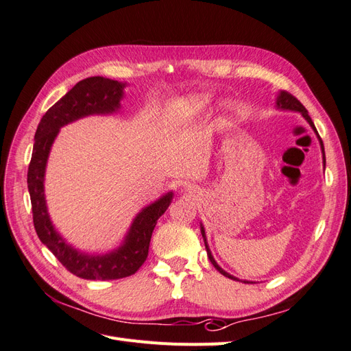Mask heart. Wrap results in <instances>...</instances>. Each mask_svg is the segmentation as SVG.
<instances>
[{
  "label": "heart",
  "mask_w": 351,
  "mask_h": 351,
  "mask_svg": "<svg viewBox=\"0 0 351 351\" xmlns=\"http://www.w3.org/2000/svg\"><path fill=\"white\" fill-rule=\"evenodd\" d=\"M206 102V98L204 97H195L190 98L184 102H178L169 111V120L174 123H182L187 121L189 119H192L193 115H196Z\"/></svg>",
  "instance_id": "1"
}]
</instances>
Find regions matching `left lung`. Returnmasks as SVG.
<instances>
[{
  "instance_id": "8db88e82",
  "label": "left lung",
  "mask_w": 351,
  "mask_h": 351,
  "mask_svg": "<svg viewBox=\"0 0 351 351\" xmlns=\"http://www.w3.org/2000/svg\"><path fill=\"white\" fill-rule=\"evenodd\" d=\"M277 105L280 108H284V110H291V111H299V112H302V115L304 117V119L307 120V123H309L311 125H312V129L316 132V134H317V130H316V127H315V124H313V121H312V119H311V115H309V112H307V110L303 107V104L297 99L295 97H293V95L290 93V92H287V90H282L281 93H280V97H278V99H277ZM317 137H319V141H321V146H322V152H324V143H322V139H321V136L317 134ZM324 165H325V152H324ZM202 236H204V240H205V247H206V252H208V258H209V261L212 262V265H214L215 267V269L217 271H219L222 275H226V277H228V278H231V280H237V278H234L232 277V275H230V274H227L224 269L222 268H219L218 267V263L214 261V258H212V254H210V250H209V247H208V244H206V239H205V230H204V227H202ZM246 282V281H244Z\"/></svg>"
}]
</instances>
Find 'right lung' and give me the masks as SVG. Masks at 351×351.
Segmentation results:
<instances>
[{"label":"right lung","mask_w":351,"mask_h":351,"mask_svg":"<svg viewBox=\"0 0 351 351\" xmlns=\"http://www.w3.org/2000/svg\"><path fill=\"white\" fill-rule=\"evenodd\" d=\"M123 84L101 76L80 80L42 117L27 169V187L34 226L39 240L67 271L83 280H119L133 275L149 253V243L158 218L167 210L173 193L145 208L133 221L129 236L120 249L104 256H89L74 250L52 227L44 197V174L51 145L61 125L89 114L112 112L120 107Z\"/></svg>","instance_id":"obj_1"}]
</instances>
